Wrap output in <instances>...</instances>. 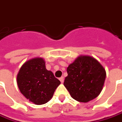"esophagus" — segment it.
Wrapping results in <instances>:
<instances>
[{"instance_id":"obj_1","label":"esophagus","mask_w":122,"mask_h":122,"mask_svg":"<svg viewBox=\"0 0 122 122\" xmlns=\"http://www.w3.org/2000/svg\"><path fill=\"white\" fill-rule=\"evenodd\" d=\"M59 80H60V81L61 82V83H63V82H64V77H62H62H60V78H59Z\"/></svg>"}]
</instances>
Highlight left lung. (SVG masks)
I'll use <instances>...</instances> for the list:
<instances>
[{"mask_svg":"<svg viewBox=\"0 0 122 122\" xmlns=\"http://www.w3.org/2000/svg\"><path fill=\"white\" fill-rule=\"evenodd\" d=\"M64 85L76 101L88 102L98 97L106 76L104 68L94 57L78 56L67 68Z\"/></svg>","mask_w":122,"mask_h":122,"instance_id":"left-lung-1","label":"left lung"}]
</instances>
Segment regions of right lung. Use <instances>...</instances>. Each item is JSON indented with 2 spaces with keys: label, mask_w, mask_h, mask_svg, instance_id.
<instances>
[{
  "label": "right lung",
  "mask_w": 122,
  "mask_h": 122,
  "mask_svg": "<svg viewBox=\"0 0 122 122\" xmlns=\"http://www.w3.org/2000/svg\"><path fill=\"white\" fill-rule=\"evenodd\" d=\"M45 64L42 58H32L23 64L17 74L16 82L21 94L36 105L47 103L60 84L52 72L46 68Z\"/></svg>",
  "instance_id": "add662e5"
}]
</instances>
